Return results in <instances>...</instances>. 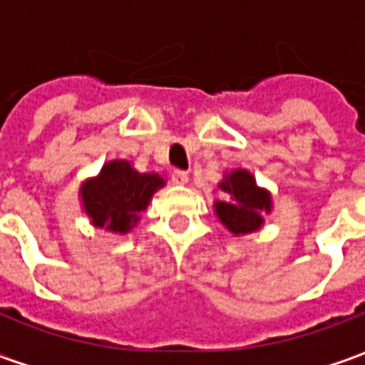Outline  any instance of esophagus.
Returning a JSON list of instances; mask_svg holds the SVG:
<instances>
[{"label": "esophagus", "instance_id": "1", "mask_svg": "<svg viewBox=\"0 0 365 365\" xmlns=\"http://www.w3.org/2000/svg\"><path fill=\"white\" fill-rule=\"evenodd\" d=\"M187 180H190V175H187V172H183V170H174V172H172V182H174L175 185H185Z\"/></svg>", "mask_w": 365, "mask_h": 365}]
</instances>
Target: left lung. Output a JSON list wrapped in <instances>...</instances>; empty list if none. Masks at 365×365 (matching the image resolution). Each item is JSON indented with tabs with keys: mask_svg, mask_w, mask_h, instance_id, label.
Returning <instances> with one entry per match:
<instances>
[{
	"mask_svg": "<svg viewBox=\"0 0 365 365\" xmlns=\"http://www.w3.org/2000/svg\"><path fill=\"white\" fill-rule=\"evenodd\" d=\"M219 190L229 195L227 201H215V213L227 230L235 237H242L262 229L264 213L272 211V195L268 190L256 185L248 170L238 168L225 174Z\"/></svg>",
	"mask_w": 365,
	"mask_h": 365,
	"instance_id": "8db88e82",
	"label": "left lung"
}]
</instances>
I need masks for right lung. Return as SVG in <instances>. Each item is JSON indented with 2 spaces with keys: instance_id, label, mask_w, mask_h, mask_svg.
<instances>
[{
  "instance_id": "1",
  "label": "right lung",
  "mask_w": 365,
  "mask_h": 365,
  "mask_svg": "<svg viewBox=\"0 0 365 365\" xmlns=\"http://www.w3.org/2000/svg\"><path fill=\"white\" fill-rule=\"evenodd\" d=\"M164 185L162 175L154 172L140 174L128 160H113L96 178L82 183L80 197L93 227L127 235L138 222L152 195Z\"/></svg>"
}]
</instances>
